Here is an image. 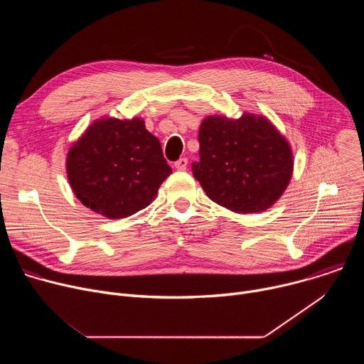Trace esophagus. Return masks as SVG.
Instances as JSON below:
<instances>
[{"instance_id":"obj_1","label":"esophagus","mask_w":364,"mask_h":364,"mask_svg":"<svg viewBox=\"0 0 364 364\" xmlns=\"http://www.w3.org/2000/svg\"><path fill=\"white\" fill-rule=\"evenodd\" d=\"M187 164H188L187 159H180L178 161L174 163V167H176L177 170H186V168H187Z\"/></svg>"}]
</instances>
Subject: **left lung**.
Listing matches in <instances>:
<instances>
[{
	"mask_svg": "<svg viewBox=\"0 0 364 364\" xmlns=\"http://www.w3.org/2000/svg\"><path fill=\"white\" fill-rule=\"evenodd\" d=\"M193 176L215 203L235 213H259L287 190L294 170L289 142L262 115H210L198 131Z\"/></svg>",
	"mask_w": 364,
	"mask_h": 364,
	"instance_id": "1",
	"label": "left lung"
}]
</instances>
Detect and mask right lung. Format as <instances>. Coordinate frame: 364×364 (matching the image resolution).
Masks as SVG:
<instances>
[{
    "label": "right lung",
    "mask_w": 364,
    "mask_h": 364,
    "mask_svg": "<svg viewBox=\"0 0 364 364\" xmlns=\"http://www.w3.org/2000/svg\"><path fill=\"white\" fill-rule=\"evenodd\" d=\"M66 171L80 203L108 219L145 209L173 173L141 118L96 119L70 146Z\"/></svg>",
    "instance_id": "add662e5"
}]
</instances>
